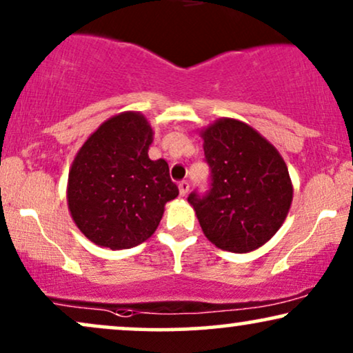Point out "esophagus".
Instances as JSON below:
<instances>
[{
  "label": "esophagus",
  "instance_id": "34e87169",
  "mask_svg": "<svg viewBox=\"0 0 353 353\" xmlns=\"http://www.w3.org/2000/svg\"><path fill=\"white\" fill-rule=\"evenodd\" d=\"M187 192H189V182L187 181L179 182V194L182 195V197H185Z\"/></svg>",
  "mask_w": 353,
  "mask_h": 353
}]
</instances>
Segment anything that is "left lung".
Instances as JSON below:
<instances>
[{
  "mask_svg": "<svg viewBox=\"0 0 353 353\" xmlns=\"http://www.w3.org/2000/svg\"><path fill=\"white\" fill-rule=\"evenodd\" d=\"M212 169L207 195H189L203 234L216 248L251 252L280 230L293 200L283 158L251 125L223 117L200 130Z\"/></svg>",
  "mask_w": 353,
  "mask_h": 353,
  "instance_id": "obj_1",
  "label": "left lung"
}]
</instances>
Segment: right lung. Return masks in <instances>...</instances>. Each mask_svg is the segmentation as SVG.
Returning a JSON list of instances; mask_svg holds the SVG:
<instances>
[{"label":"right lung","instance_id":"add662e5","mask_svg":"<svg viewBox=\"0 0 353 353\" xmlns=\"http://www.w3.org/2000/svg\"><path fill=\"white\" fill-rule=\"evenodd\" d=\"M153 128L135 110L107 119L70 168L66 200L74 225L101 248L130 249L151 238L164 205L179 195L164 159H150Z\"/></svg>","mask_w":353,"mask_h":353}]
</instances>
